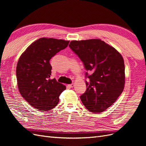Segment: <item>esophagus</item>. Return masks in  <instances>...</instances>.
<instances>
[{
	"label": "esophagus",
	"mask_w": 146,
	"mask_h": 146,
	"mask_svg": "<svg viewBox=\"0 0 146 146\" xmlns=\"http://www.w3.org/2000/svg\"><path fill=\"white\" fill-rule=\"evenodd\" d=\"M74 83H72V84H69V85H68V88H73L74 87Z\"/></svg>",
	"instance_id": "1"
}]
</instances>
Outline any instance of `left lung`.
Returning a JSON list of instances; mask_svg holds the SVG:
<instances>
[{
  "label": "left lung",
  "instance_id": "left-lung-1",
  "mask_svg": "<svg viewBox=\"0 0 146 146\" xmlns=\"http://www.w3.org/2000/svg\"><path fill=\"white\" fill-rule=\"evenodd\" d=\"M69 47L83 63L86 70V90L80 96L90 111L101 113L115 102L123 90L125 66L123 57L113 47L91 39L70 41Z\"/></svg>",
  "mask_w": 146,
  "mask_h": 146
}]
</instances>
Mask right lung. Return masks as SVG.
<instances>
[{
  "label": "right lung",
  "instance_id": "right-lung-1",
  "mask_svg": "<svg viewBox=\"0 0 146 146\" xmlns=\"http://www.w3.org/2000/svg\"><path fill=\"white\" fill-rule=\"evenodd\" d=\"M69 41L41 38L30 44L17 61L16 77L20 94L39 111H48L59 102L66 86L50 79L49 61L56 53L68 47Z\"/></svg>",
  "mask_w": 146,
  "mask_h": 146
}]
</instances>
